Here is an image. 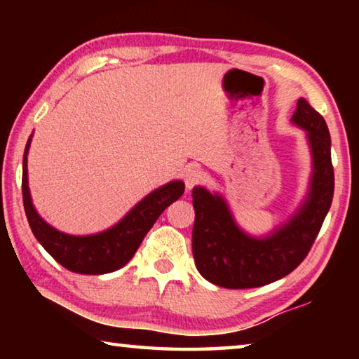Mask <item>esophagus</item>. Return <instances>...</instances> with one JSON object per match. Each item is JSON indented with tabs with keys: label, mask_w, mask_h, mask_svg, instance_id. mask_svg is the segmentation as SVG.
Listing matches in <instances>:
<instances>
[{
	"label": "esophagus",
	"mask_w": 359,
	"mask_h": 359,
	"mask_svg": "<svg viewBox=\"0 0 359 359\" xmlns=\"http://www.w3.org/2000/svg\"><path fill=\"white\" fill-rule=\"evenodd\" d=\"M203 171L199 168H188L185 171V185H187V190H191V188L199 184V182L203 180Z\"/></svg>",
	"instance_id": "1"
}]
</instances>
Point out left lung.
Wrapping results in <instances>:
<instances>
[{"instance_id": "obj_1", "label": "left lung", "mask_w": 359, "mask_h": 359, "mask_svg": "<svg viewBox=\"0 0 359 359\" xmlns=\"http://www.w3.org/2000/svg\"><path fill=\"white\" fill-rule=\"evenodd\" d=\"M291 123L306 131L312 155L311 184L294 214L269 234L257 238L245 233L222 194L193 188V257L199 274L210 283L238 290L276 282L302 263L317 239L334 194L330 131L304 98L297 100Z\"/></svg>"}]
</instances>
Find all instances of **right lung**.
<instances>
[{"instance_id": "right-lung-1", "label": "right lung", "mask_w": 359, "mask_h": 359, "mask_svg": "<svg viewBox=\"0 0 359 359\" xmlns=\"http://www.w3.org/2000/svg\"><path fill=\"white\" fill-rule=\"evenodd\" d=\"M32 137L33 135L28 137L25 154H23L22 174L23 208H25L29 228L34 238L53 259L77 274L101 276L123 267L135 257L145 234L154 226L163 210L184 194V182L172 180L149 193L118 223L109 229L87 236L66 234L48 224L33 205L28 187L27 165Z\"/></svg>"}]
</instances>
